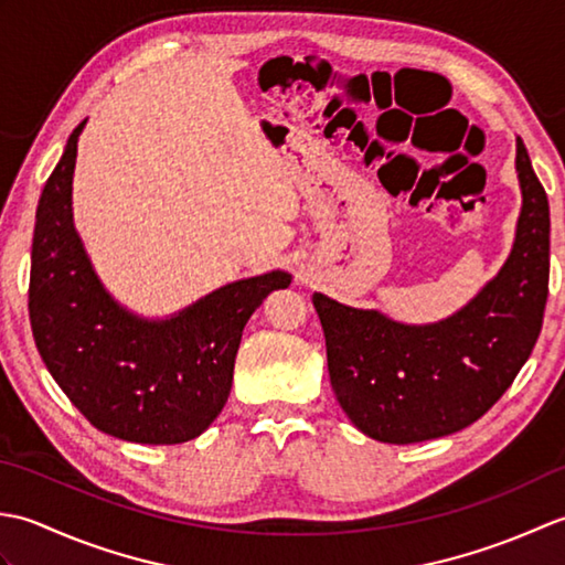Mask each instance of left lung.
Returning <instances> with one entry per match:
<instances>
[{
    "mask_svg": "<svg viewBox=\"0 0 565 565\" xmlns=\"http://www.w3.org/2000/svg\"><path fill=\"white\" fill-rule=\"evenodd\" d=\"M522 209L510 257L454 316L407 326L313 294L332 391L366 437L415 444L483 417L530 359L548 296V199L518 138Z\"/></svg>",
    "mask_w": 565,
    "mask_h": 565,
    "instance_id": "left-lung-1",
    "label": "left lung"
}]
</instances>
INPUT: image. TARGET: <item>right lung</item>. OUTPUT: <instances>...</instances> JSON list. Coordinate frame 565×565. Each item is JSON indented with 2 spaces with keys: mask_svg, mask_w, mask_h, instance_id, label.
<instances>
[{
  "mask_svg": "<svg viewBox=\"0 0 565 565\" xmlns=\"http://www.w3.org/2000/svg\"><path fill=\"white\" fill-rule=\"evenodd\" d=\"M82 121L35 211L29 316L43 362L89 423L124 441L182 444L206 431L231 395L249 316L291 274L225 284L167 318H142L106 291L72 221Z\"/></svg>",
  "mask_w": 565,
  "mask_h": 565,
  "instance_id": "obj_1",
  "label": "right lung"
}]
</instances>
